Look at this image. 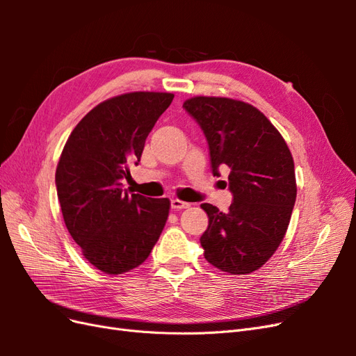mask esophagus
Here are the masks:
<instances>
[{"label":"esophagus","mask_w":356,"mask_h":356,"mask_svg":"<svg viewBox=\"0 0 356 356\" xmlns=\"http://www.w3.org/2000/svg\"><path fill=\"white\" fill-rule=\"evenodd\" d=\"M188 207H190V203L182 202V200H179V199H172V200H170V208L174 209V211L186 209V208H188Z\"/></svg>","instance_id":"obj_1"}]
</instances>
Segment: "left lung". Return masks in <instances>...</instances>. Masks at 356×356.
<instances>
[{
	"mask_svg": "<svg viewBox=\"0 0 356 356\" xmlns=\"http://www.w3.org/2000/svg\"><path fill=\"white\" fill-rule=\"evenodd\" d=\"M182 108L207 138L213 177L221 168L230 169L229 211L200 204L209 218L200 236L203 255L222 272L251 273L286 233L297 197L293 156L276 127L250 104L196 96Z\"/></svg>",
	"mask_w": 356,
	"mask_h": 356,
	"instance_id": "left-lung-1",
	"label": "left lung"
}]
</instances>
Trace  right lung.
I'll return each mask as SVG.
<instances>
[{
    "label": "right lung",
    "instance_id": "1",
    "mask_svg": "<svg viewBox=\"0 0 356 356\" xmlns=\"http://www.w3.org/2000/svg\"><path fill=\"white\" fill-rule=\"evenodd\" d=\"M174 95L132 92L96 105L74 127L56 168L67 229L88 261L106 275L143 264L163 230L168 199L127 195L123 178Z\"/></svg>",
    "mask_w": 356,
    "mask_h": 356
}]
</instances>
